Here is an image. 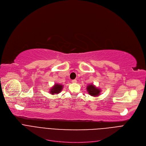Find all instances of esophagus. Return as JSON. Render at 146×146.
I'll list each match as a JSON object with an SVG mask.
<instances>
[{
  "mask_svg": "<svg viewBox=\"0 0 146 146\" xmlns=\"http://www.w3.org/2000/svg\"><path fill=\"white\" fill-rule=\"evenodd\" d=\"M77 81H76V80H72V83H76Z\"/></svg>",
  "mask_w": 146,
  "mask_h": 146,
  "instance_id": "esophagus-1",
  "label": "esophagus"
}]
</instances>
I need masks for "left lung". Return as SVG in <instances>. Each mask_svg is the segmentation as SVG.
<instances>
[{
    "instance_id": "obj_1",
    "label": "left lung",
    "mask_w": 146,
    "mask_h": 146,
    "mask_svg": "<svg viewBox=\"0 0 146 146\" xmlns=\"http://www.w3.org/2000/svg\"><path fill=\"white\" fill-rule=\"evenodd\" d=\"M87 90L90 96L92 97H97L100 94L101 89L96 87L94 84H90L87 87Z\"/></svg>"
}]
</instances>
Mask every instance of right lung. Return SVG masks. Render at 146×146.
Masks as SVG:
<instances>
[{
	"label": "right lung",
	"mask_w": 146,
	"mask_h": 146,
	"mask_svg": "<svg viewBox=\"0 0 146 146\" xmlns=\"http://www.w3.org/2000/svg\"><path fill=\"white\" fill-rule=\"evenodd\" d=\"M62 89H63L62 85L59 84H54V86H52V88L49 90V92L50 94H52V95H55V94H57L60 92H61Z\"/></svg>",
	"instance_id": "obj_1"
}]
</instances>
